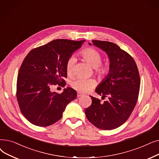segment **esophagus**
Here are the masks:
<instances>
[{
	"label": "esophagus",
	"mask_w": 159,
	"mask_h": 159,
	"mask_svg": "<svg viewBox=\"0 0 159 159\" xmlns=\"http://www.w3.org/2000/svg\"><path fill=\"white\" fill-rule=\"evenodd\" d=\"M82 95H83V94L81 93L80 92H77V97H78V98H80V97H82Z\"/></svg>",
	"instance_id": "esophagus-1"
}]
</instances>
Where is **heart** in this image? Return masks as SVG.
<instances>
[{
    "instance_id": "1",
    "label": "heart",
    "mask_w": 159,
    "mask_h": 159,
    "mask_svg": "<svg viewBox=\"0 0 159 159\" xmlns=\"http://www.w3.org/2000/svg\"><path fill=\"white\" fill-rule=\"evenodd\" d=\"M80 56L92 66L95 72L99 77L105 78L110 72V67L107 64H101L102 55L93 48L88 47L80 52ZM75 59L70 58L67 60L66 64V70L68 76H71L73 73V69ZM95 85V80L93 79L77 78L71 82L72 87L79 92L86 93L91 90Z\"/></svg>"
}]
</instances>
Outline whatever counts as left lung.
I'll use <instances>...</instances> for the list:
<instances>
[{"label": "left lung", "instance_id": "1", "mask_svg": "<svg viewBox=\"0 0 159 159\" xmlns=\"http://www.w3.org/2000/svg\"><path fill=\"white\" fill-rule=\"evenodd\" d=\"M92 43L105 51L110 59V72L95 89L102 98L108 97V100L102 103L90 96L92 105L86 108L85 114L95 127L112 130L125 123L135 107L140 90V75L133 58L118 45L106 41L93 40Z\"/></svg>", "mask_w": 159, "mask_h": 159}]
</instances>
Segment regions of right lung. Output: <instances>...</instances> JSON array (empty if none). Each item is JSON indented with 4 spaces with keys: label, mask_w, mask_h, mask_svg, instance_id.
<instances>
[{
    "label": "right lung",
    "mask_w": 159,
    "mask_h": 159,
    "mask_svg": "<svg viewBox=\"0 0 159 159\" xmlns=\"http://www.w3.org/2000/svg\"><path fill=\"white\" fill-rule=\"evenodd\" d=\"M84 40L57 39L31 50L19 70L16 96L23 116L33 125L47 127L62 117L68 103L77 98L74 89L51 92L53 85L64 86L66 64Z\"/></svg>",
    "instance_id": "obj_1"
}]
</instances>
